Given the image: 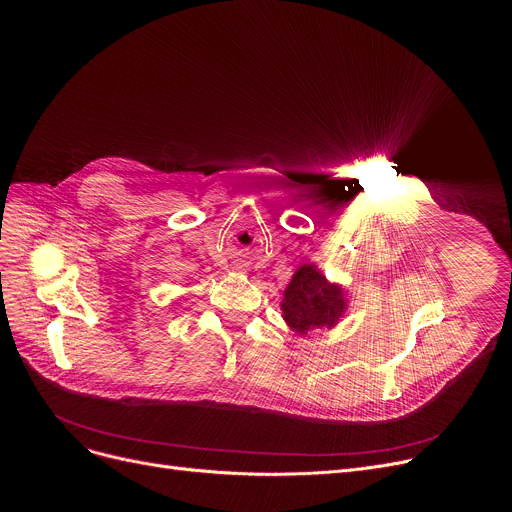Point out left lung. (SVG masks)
Here are the masks:
<instances>
[{
  "instance_id": "obj_1",
  "label": "left lung",
  "mask_w": 512,
  "mask_h": 512,
  "mask_svg": "<svg viewBox=\"0 0 512 512\" xmlns=\"http://www.w3.org/2000/svg\"><path fill=\"white\" fill-rule=\"evenodd\" d=\"M281 310L291 328L306 334L322 326L332 328L346 310V300L338 285L328 283L314 265H304L287 285Z\"/></svg>"
}]
</instances>
